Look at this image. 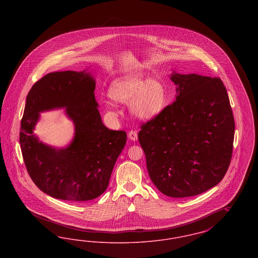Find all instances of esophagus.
<instances>
[{
  "label": "esophagus",
  "mask_w": 258,
  "mask_h": 258,
  "mask_svg": "<svg viewBox=\"0 0 258 258\" xmlns=\"http://www.w3.org/2000/svg\"><path fill=\"white\" fill-rule=\"evenodd\" d=\"M128 135L130 139H131V140H133V141H135V140H137V139H138L137 132H136V131H134V130L130 131V132H128V135Z\"/></svg>",
  "instance_id": "34e87169"
}]
</instances>
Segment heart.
I'll return each mask as SVG.
<instances>
[{
	"label": "heart",
	"instance_id": "b5f03b06",
	"mask_svg": "<svg viewBox=\"0 0 258 258\" xmlns=\"http://www.w3.org/2000/svg\"><path fill=\"white\" fill-rule=\"evenodd\" d=\"M110 98L125 103L130 101L131 112L141 120H151L159 116L168 103V92L165 85L155 78L146 79L139 75H125L111 84ZM113 108L114 104L107 102Z\"/></svg>",
	"mask_w": 258,
	"mask_h": 258
}]
</instances>
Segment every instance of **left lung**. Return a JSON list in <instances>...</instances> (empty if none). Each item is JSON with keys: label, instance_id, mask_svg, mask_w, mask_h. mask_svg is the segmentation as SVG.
I'll use <instances>...</instances> for the list:
<instances>
[{"label": "left lung", "instance_id": "8db88e82", "mask_svg": "<svg viewBox=\"0 0 258 258\" xmlns=\"http://www.w3.org/2000/svg\"><path fill=\"white\" fill-rule=\"evenodd\" d=\"M176 100L141 124L138 139L151 180L163 195L195 197L217 185L233 151V113L219 77L172 74Z\"/></svg>", "mask_w": 258, "mask_h": 258}]
</instances>
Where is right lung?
Masks as SVG:
<instances>
[{
    "label": "right lung",
    "mask_w": 258,
    "mask_h": 258,
    "mask_svg": "<svg viewBox=\"0 0 258 258\" xmlns=\"http://www.w3.org/2000/svg\"><path fill=\"white\" fill-rule=\"evenodd\" d=\"M95 88L90 74L67 71L46 74L27 96L19 134L22 156L33 182L50 197L82 202L102 195L125 145L123 131L102 123ZM59 107H67L76 136L69 148L56 150L38 143L32 130L39 111Z\"/></svg>",
    "instance_id": "right-lung-1"
}]
</instances>
